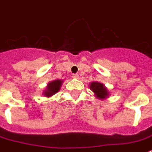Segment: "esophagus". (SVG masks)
<instances>
[{
	"instance_id": "esophagus-1",
	"label": "esophagus",
	"mask_w": 152,
	"mask_h": 152,
	"mask_svg": "<svg viewBox=\"0 0 152 152\" xmlns=\"http://www.w3.org/2000/svg\"><path fill=\"white\" fill-rule=\"evenodd\" d=\"M72 77L75 79H78L79 78V75L77 73H75V74H72Z\"/></svg>"
}]
</instances>
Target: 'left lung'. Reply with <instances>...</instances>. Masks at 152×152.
I'll return each instance as SVG.
<instances>
[{
    "label": "left lung",
    "instance_id": "obj_1",
    "mask_svg": "<svg viewBox=\"0 0 152 152\" xmlns=\"http://www.w3.org/2000/svg\"><path fill=\"white\" fill-rule=\"evenodd\" d=\"M90 89L94 92L95 97L99 99H105L108 98L110 95L108 90L106 89L103 83L99 82H91L90 84Z\"/></svg>",
    "mask_w": 152,
    "mask_h": 152
}]
</instances>
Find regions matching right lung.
<instances>
[{
    "instance_id": "right-lung-1",
    "label": "right lung",
    "mask_w": 152,
    "mask_h": 152,
    "mask_svg": "<svg viewBox=\"0 0 152 152\" xmlns=\"http://www.w3.org/2000/svg\"><path fill=\"white\" fill-rule=\"evenodd\" d=\"M62 82L63 81L61 80H55L47 84L46 89L44 91L43 95L46 97H50L52 95H55L56 93L58 92L60 90V88L61 87Z\"/></svg>"
}]
</instances>
